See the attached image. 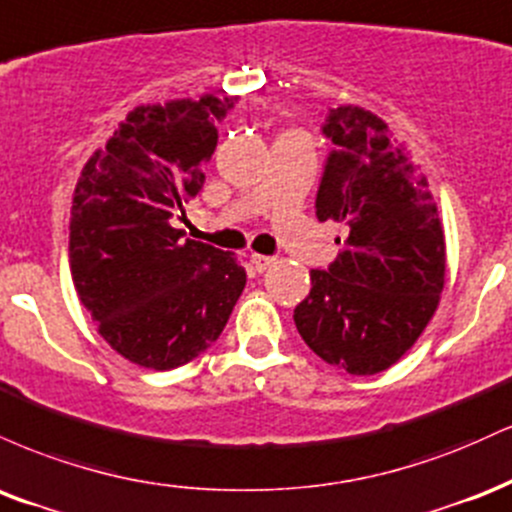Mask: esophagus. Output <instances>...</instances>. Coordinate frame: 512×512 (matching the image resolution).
<instances>
[{"label": "esophagus", "mask_w": 512, "mask_h": 512, "mask_svg": "<svg viewBox=\"0 0 512 512\" xmlns=\"http://www.w3.org/2000/svg\"><path fill=\"white\" fill-rule=\"evenodd\" d=\"M275 263L273 256H263V254H251V266H254L258 273H263V270H268L270 266Z\"/></svg>", "instance_id": "1"}]
</instances>
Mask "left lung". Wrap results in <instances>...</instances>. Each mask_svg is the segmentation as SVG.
I'll use <instances>...</instances> for the list:
<instances>
[{"mask_svg": "<svg viewBox=\"0 0 512 512\" xmlns=\"http://www.w3.org/2000/svg\"><path fill=\"white\" fill-rule=\"evenodd\" d=\"M335 143L316 194L318 220L350 230L294 309L306 345L354 376L393 366L434 316L446 282V239L429 182L388 124L364 107L330 110Z\"/></svg>", "mask_w": 512, "mask_h": 512, "instance_id": "1", "label": "left lung"}]
</instances>
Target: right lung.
Wrapping results in <instances>:
<instances>
[{"instance_id":"right-lung-1","label":"right lung","mask_w":512,"mask_h":512,"mask_svg":"<svg viewBox=\"0 0 512 512\" xmlns=\"http://www.w3.org/2000/svg\"><path fill=\"white\" fill-rule=\"evenodd\" d=\"M237 98L138 105L95 150L74 191L69 266L114 352L177 369L220 338L246 285L230 251L186 239L170 218L203 189V165Z\"/></svg>"}]
</instances>
